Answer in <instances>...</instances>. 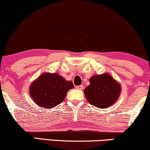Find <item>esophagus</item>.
I'll return each mask as SVG.
<instances>
[{
    "label": "esophagus",
    "mask_w": 150,
    "mask_h": 150,
    "mask_svg": "<svg viewBox=\"0 0 150 150\" xmlns=\"http://www.w3.org/2000/svg\"><path fill=\"white\" fill-rule=\"evenodd\" d=\"M76 88L77 89H79V90H82L83 89V85H79V86H76Z\"/></svg>",
    "instance_id": "esophagus-1"
}]
</instances>
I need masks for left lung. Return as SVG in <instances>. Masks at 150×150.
I'll return each instance as SVG.
<instances>
[{
    "mask_svg": "<svg viewBox=\"0 0 150 150\" xmlns=\"http://www.w3.org/2000/svg\"><path fill=\"white\" fill-rule=\"evenodd\" d=\"M84 90L88 102L100 108H106L116 102L120 94V85L108 74L96 75L89 80Z\"/></svg>",
    "mask_w": 150,
    "mask_h": 150,
    "instance_id": "8db88e82",
    "label": "left lung"
}]
</instances>
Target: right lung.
<instances>
[{
  "label": "right lung",
  "mask_w": 150,
  "mask_h": 150,
  "mask_svg": "<svg viewBox=\"0 0 150 150\" xmlns=\"http://www.w3.org/2000/svg\"><path fill=\"white\" fill-rule=\"evenodd\" d=\"M74 87L58 74H43L30 87V94L35 103L42 107L52 108L61 103L67 92Z\"/></svg>",
  "instance_id": "obj_1"
}]
</instances>
